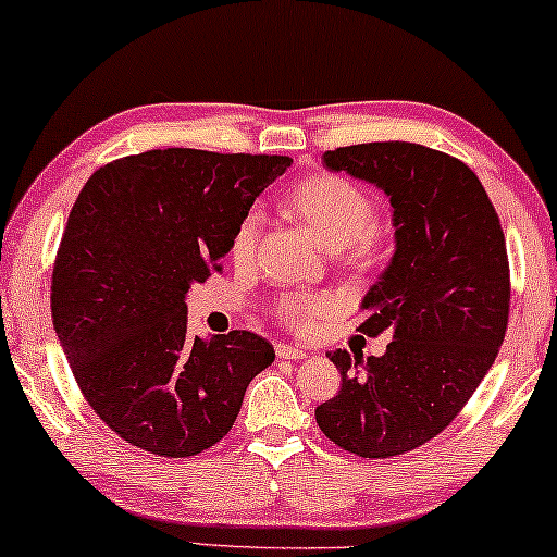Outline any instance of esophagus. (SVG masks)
I'll return each mask as SVG.
<instances>
[{
  "mask_svg": "<svg viewBox=\"0 0 557 557\" xmlns=\"http://www.w3.org/2000/svg\"><path fill=\"white\" fill-rule=\"evenodd\" d=\"M276 355L278 360H304V357H309L307 349L296 345H276Z\"/></svg>",
  "mask_w": 557,
  "mask_h": 557,
  "instance_id": "obj_1",
  "label": "esophagus"
}]
</instances>
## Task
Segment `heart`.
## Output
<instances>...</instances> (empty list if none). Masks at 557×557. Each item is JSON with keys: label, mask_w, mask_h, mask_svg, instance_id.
Listing matches in <instances>:
<instances>
[{"label": "heart", "mask_w": 557, "mask_h": 557, "mask_svg": "<svg viewBox=\"0 0 557 557\" xmlns=\"http://www.w3.org/2000/svg\"><path fill=\"white\" fill-rule=\"evenodd\" d=\"M286 208L301 220L317 240L330 250H349L368 253L375 240V208L364 189L337 174H314L292 187ZM261 238V215L256 210L246 212L235 227L231 240V256L235 263H248ZM337 301L326 294H284L276 299V317L288 326H307L317 319L332 314Z\"/></svg>", "instance_id": "b5f03b06"}]
</instances>
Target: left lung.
<instances>
[{"label":"left lung","instance_id":"left-lung-1","mask_svg":"<svg viewBox=\"0 0 557 557\" xmlns=\"http://www.w3.org/2000/svg\"><path fill=\"white\" fill-rule=\"evenodd\" d=\"M322 159L391 200L395 250L360 330L393 342L368 360L330 352L342 387L314 416L345 451L387 459L438 436L494 364L509 317L505 233L476 174L444 151L372 141Z\"/></svg>","mask_w":557,"mask_h":557}]
</instances>
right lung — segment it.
I'll return each instance as SVG.
<instances>
[{
  "label": "right lung",
  "mask_w": 557,
  "mask_h": 557,
  "mask_svg": "<svg viewBox=\"0 0 557 557\" xmlns=\"http://www.w3.org/2000/svg\"><path fill=\"white\" fill-rule=\"evenodd\" d=\"M288 157L151 149L90 174L52 269V326L81 393L126 444L195 456L233 429L273 362L253 332L193 337L189 286L231 250Z\"/></svg>",
  "instance_id": "right-lung-1"
}]
</instances>
